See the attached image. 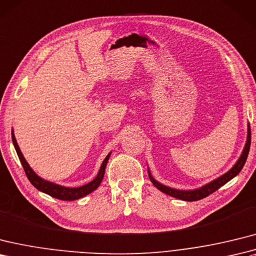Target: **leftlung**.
I'll list each match as a JSON object with an SVG mask.
<instances>
[{
  "label": "left lung",
  "mask_w": 256,
  "mask_h": 256,
  "mask_svg": "<svg viewBox=\"0 0 256 256\" xmlns=\"http://www.w3.org/2000/svg\"><path fill=\"white\" fill-rule=\"evenodd\" d=\"M250 145H251V128H250V124H248V135H246V145L243 147V150L241 152V155L239 157V159L236 160V164L231 167L226 174H222L220 176L216 178L212 181L204 184L200 188H193V190H179V188H170L164 186V184L158 182L155 178L152 176L150 169L147 167V171H148V176H150V179L152 182L154 186H155L159 191H162L164 194H168L172 198H179L182 200H186V202H194V200H198L206 198L210 194L214 193L219 188H222L224 184H226L227 182H229L230 180H232L234 178L239 174V172L242 170L243 166H244L246 158L248 155V150H250Z\"/></svg>",
  "instance_id": "1"
}]
</instances>
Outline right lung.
Here are the masks:
<instances>
[{"mask_svg": "<svg viewBox=\"0 0 256 256\" xmlns=\"http://www.w3.org/2000/svg\"><path fill=\"white\" fill-rule=\"evenodd\" d=\"M12 140H13L15 150L17 152V155H18V158L20 160L24 170H25V172H26L28 180L30 181L32 186L37 190H39V191L50 195V196H52V198H56L62 200H75L84 198V196L94 192V190H96L100 186L101 181H102V179H104L106 164H108V160L111 156V152H110L108 155H106V157L104 158L102 164H101L98 174L94 180L88 182L87 184H85V186H77V188H68V186H60V184H56L54 182L44 180V178H41L37 174H36L30 166H29V164L26 162L25 157H24L22 152H20V148L18 144H17V140L15 138L14 130H12Z\"/></svg>", "mask_w": 256, "mask_h": 256, "instance_id": "1", "label": "right lung"}]
</instances>
